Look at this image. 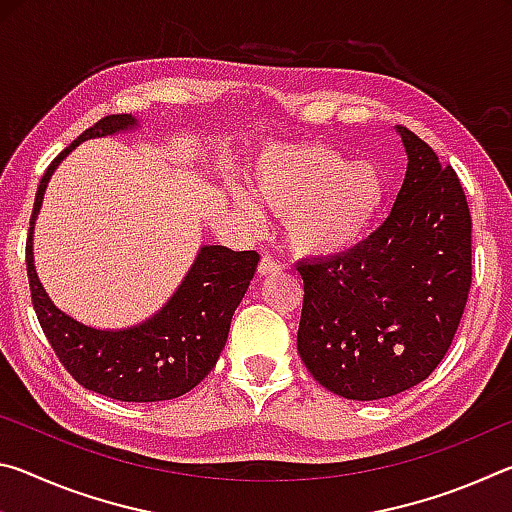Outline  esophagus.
I'll return each instance as SVG.
<instances>
[{
  "mask_svg": "<svg viewBox=\"0 0 512 512\" xmlns=\"http://www.w3.org/2000/svg\"><path fill=\"white\" fill-rule=\"evenodd\" d=\"M277 271H282V264L277 262L275 257L271 255H264L262 259H259V266H257V273L259 275H273Z\"/></svg>",
  "mask_w": 512,
  "mask_h": 512,
  "instance_id": "34e87169",
  "label": "esophagus"
}]
</instances>
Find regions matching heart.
<instances>
[{
	"mask_svg": "<svg viewBox=\"0 0 512 512\" xmlns=\"http://www.w3.org/2000/svg\"><path fill=\"white\" fill-rule=\"evenodd\" d=\"M248 192L287 214V239L298 253L336 255L372 230L386 203V178L377 164L352 162L329 146L287 144L259 155ZM239 203L250 210L246 198Z\"/></svg>",
	"mask_w": 512,
	"mask_h": 512,
	"instance_id": "obj_1",
	"label": "heart"
}]
</instances>
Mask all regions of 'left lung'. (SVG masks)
<instances>
[{
  "instance_id": "1",
  "label": "left lung",
  "mask_w": 512,
  "mask_h": 512,
  "mask_svg": "<svg viewBox=\"0 0 512 512\" xmlns=\"http://www.w3.org/2000/svg\"><path fill=\"white\" fill-rule=\"evenodd\" d=\"M409 155L386 221L345 253L300 262L298 352L320 386L381 400L427 379L449 350L472 284V216L456 171L397 126Z\"/></svg>"
}]
</instances>
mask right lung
<instances>
[{
    "label": "right lung",
    "mask_w": 512,
    "mask_h": 512,
    "mask_svg": "<svg viewBox=\"0 0 512 512\" xmlns=\"http://www.w3.org/2000/svg\"><path fill=\"white\" fill-rule=\"evenodd\" d=\"M137 119L108 115L79 135L42 176L27 237L31 302L42 332L65 370L83 388L119 402H162L192 391L225 348L230 320L253 280L255 250L203 246L183 284L158 314L128 329H94L60 311L42 289L33 266V223L51 173L67 153L92 137L131 131Z\"/></svg>",
    "instance_id": "right-lung-1"
}]
</instances>
